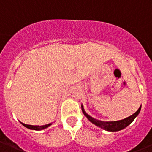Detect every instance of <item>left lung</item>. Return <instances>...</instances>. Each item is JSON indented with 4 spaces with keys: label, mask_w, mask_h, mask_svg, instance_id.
<instances>
[{
    "label": "left lung",
    "mask_w": 152,
    "mask_h": 152,
    "mask_svg": "<svg viewBox=\"0 0 152 152\" xmlns=\"http://www.w3.org/2000/svg\"><path fill=\"white\" fill-rule=\"evenodd\" d=\"M140 110H141V106H140V108L138 109V110L136 113H134L129 117H128V118H125V119H123V120L116 121H102L97 120V119L91 117L90 115H88L82 106V111H83V114L87 117V118L91 122L93 123L94 125H95L98 127L101 128L104 130H106V131H110V132H117V131H120V130L125 129V127H127L128 125H130L135 118H137V115L140 112Z\"/></svg>",
    "instance_id": "1"
}]
</instances>
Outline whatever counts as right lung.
Listing matches in <instances>:
<instances>
[{
  "instance_id": "1",
  "label": "right lung",
  "mask_w": 152,
  "mask_h": 152,
  "mask_svg": "<svg viewBox=\"0 0 152 152\" xmlns=\"http://www.w3.org/2000/svg\"><path fill=\"white\" fill-rule=\"evenodd\" d=\"M22 124L23 126H25L27 129H32V130H42L46 129L47 127H49L50 125H52V123H50V124H47V125H27V124H24V123L20 122Z\"/></svg>"
}]
</instances>
